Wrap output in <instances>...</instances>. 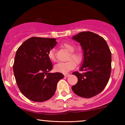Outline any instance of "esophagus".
Returning a JSON list of instances; mask_svg holds the SVG:
<instances>
[{"label": "esophagus", "instance_id": "34e87169", "mask_svg": "<svg viewBox=\"0 0 125 125\" xmlns=\"http://www.w3.org/2000/svg\"><path fill=\"white\" fill-rule=\"evenodd\" d=\"M64 77H68V76H69L70 74H67V73H66V74H64Z\"/></svg>", "mask_w": 125, "mask_h": 125}]
</instances>
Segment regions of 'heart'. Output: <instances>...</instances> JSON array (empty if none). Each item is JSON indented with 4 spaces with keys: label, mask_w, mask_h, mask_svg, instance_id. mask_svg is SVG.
Masks as SVG:
<instances>
[{
    "label": "heart",
    "mask_w": 125,
    "mask_h": 125,
    "mask_svg": "<svg viewBox=\"0 0 125 125\" xmlns=\"http://www.w3.org/2000/svg\"><path fill=\"white\" fill-rule=\"evenodd\" d=\"M62 47L70 52L68 59H71L66 62H60L56 64L54 70L62 73H67L71 70L73 69L76 66L75 62L79 64L83 60V54L80 51H74V45L69 42H65L62 44ZM48 58L52 62L56 61L54 49H52L48 52ZM73 60H72L71 59Z\"/></svg>",
    "instance_id": "b5f03b06"
}]
</instances>
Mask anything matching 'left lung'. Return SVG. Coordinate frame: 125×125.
Returning a JSON list of instances; mask_svg holds the SVG:
<instances>
[{"mask_svg":"<svg viewBox=\"0 0 125 125\" xmlns=\"http://www.w3.org/2000/svg\"><path fill=\"white\" fill-rule=\"evenodd\" d=\"M72 38L81 45L83 61L80 69L83 73H72L78 81L72 89L79 96L90 98L100 94L109 80L111 52L105 40L92 31L80 32Z\"/></svg>","mask_w":125,"mask_h":125,"instance_id":"left-lung-1","label":"left lung"}]
</instances>
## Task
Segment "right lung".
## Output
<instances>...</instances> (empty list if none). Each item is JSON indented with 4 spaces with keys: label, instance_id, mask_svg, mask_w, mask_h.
I'll list each match as a JSON object with an SVG mask.
<instances>
[{
    "label": "right lung",
    "instance_id": "1",
    "mask_svg": "<svg viewBox=\"0 0 125 125\" xmlns=\"http://www.w3.org/2000/svg\"><path fill=\"white\" fill-rule=\"evenodd\" d=\"M57 44L56 39L32 37L17 50L13 66L18 86L21 94L32 101L51 99L63 74L49 73L53 65L48 52Z\"/></svg>",
    "mask_w": 125,
    "mask_h": 125
}]
</instances>
